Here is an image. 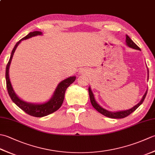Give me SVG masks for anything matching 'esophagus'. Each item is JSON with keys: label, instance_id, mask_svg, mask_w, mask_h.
I'll use <instances>...</instances> for the list:
<instances>
[{"label": "esophagus", "instance_id": "esophagus-1", "mask_svg": "<svg viewBox=\"0 0 155 155\" xmlns=\"http://www.w3.org/2000/svg\"><path fill=\"white\" fill-rule=\"evenodd\" d=\"M80 73L82 74H87V71L85 70V69H84V68H83V69H81V71H80Z\"/></svg>", "mask_w": 155, "mask_h": 155}]
</instances>
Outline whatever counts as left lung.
<instances>
[{"label":"left lung","mask_w":155,"mask_h":155,"mask_svg":"<svg viewBox=\"0 0 155 155\" xmlns=\"http://www.w3.org/2000/svg\"><path fill=\"white\" fill-rule=\"evenodd\" d=\"M126 45L128 46V47H129L130 48H133L134 49H137V50H139V51H141L140 48L138 47V46L135 43H134V42L132 40H131L130 38L128 37V35H126ZM147 75H148L147 78H148V80H149V69L148 68H147ZM147 91L148 90H147V91L145 92V93H144V94L143 95V97L142 98V99L140 100L139 103L137 104H136L135 106H134L133 108H130V109H128V110L112 112V111H109L108 110L104 109V108L100 106V105L97 103V102L96 101V100H95V98H94L93 93L91 91V87H88V93H89L91 103L92 105H93V107L98 112V113H100L102 114H103L104 116H106L107 117L112 118H123L124 117L128 116V115L132 113H133V112L143 103L144 98H145V97H146Z\"/></svg>","instance_id":"obj_1"}]
</instances>
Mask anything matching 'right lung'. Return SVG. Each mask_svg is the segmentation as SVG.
<instances>
[{
	"instance_id": "right-lung-1",
	"label": "right lung",
	"mask_w": 155,
	"mask_h": 155,
	"mask_svg": "<svg viewBox=\"0 0 155 155\" xmlns=\"http://www.w3.org/2000/svg\"><path fill=\"white\" fill-rule=\"evenodd\" d=\"M42 35V32L40 31L31 32L30 33L28 34L26 37L22 38L18 42H16L14 48L12 49L11 57H10L9 61L7 65H6L5 74L6 88H7L9 96L13 101V103H15L20 108H21L22 110H24L26 113L31 115V116H33L35 117H45L47 116L48 114H52L55 111H57L58 108L61 107L62 103H63L66 90H67V88L70 86L76 79V77L75 76H73V77H70L63 81H62L61 83H58V86L56 88L52 97L48 101L43 103H28L27 101L22 100L21 98H20L17 95H16L14 89H13L9 78V68L11 63L13 55H14L16 48H17L18 45L21 43L22 41L35 37V36Z\"/></svg>"
}]
</instances>
